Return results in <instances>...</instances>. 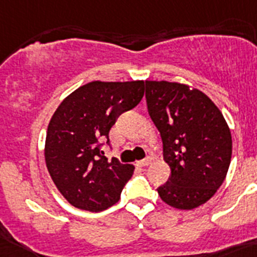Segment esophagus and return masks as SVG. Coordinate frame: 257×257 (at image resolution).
<instances>
[{
	"instance_id": "obj_1",
	"label": "esophagus",
	"mask_w": 257,
	"mask_h": 257,
	"mask_svg": "<svg viewBox=\"0 0 257 257\" xmlns=\"http://www.w3.org/2000/svg\"><path fill=\"white\" fill-rule=\"evenodd\" d=\"M149 164H150V158H145V160H143V161L136 162V165L140 166V168H145V166H148Z\"/></svg>"
}]
</instances>
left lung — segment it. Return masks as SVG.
Masks as SVG:
<instances>
[{"label":"left lung","mask_w":257,"mask_h":257,"mask_svg":"<svg viewBox=\"0 0 257 257\" xmlns=\"http://www.w3.org/2000/svg\"><path fill=\"white\" fill-rule=\"evenodd\" d=\"M145 97L172 170L157 189L160 197L179 210L206 203L226 178L232 154L222 112L199 89L181 83L147 80Z\"/></svg>","instance_id":"1"}]
</instances>
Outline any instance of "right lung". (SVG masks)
<instances>
[{"label":"right lung","instance_id":"right-lung-1","mask_svg":"<svg viewBox=\"0 0 257 257\" xmlns=\"http://www.w3.org/2000/svg\"><path fill=\"white\" fill-rule=\"evenodd\" d=\"M144 96V81H91L60 103L50 120L45 160L55 186L74 207L99 212L118 202L135 166L104 156L109 131Z\"/></svg>","mask_w":257,"mask_h":257}]
</instances>
